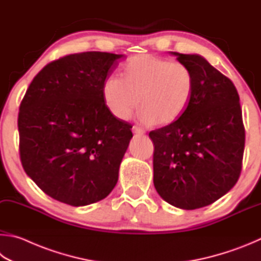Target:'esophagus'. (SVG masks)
Instances as JSON below:
<instances>
[{"mask_svg":"<svg viewBox=\"0 0 261 261\" xmlns=\"http://www.w3.org/2000/svg\"><path fill=\"white\" fill-rule=\"evenodd\" d=\"M133 133L136 134V135H143V134L145 133V132H144V129H142V128H141V127L134 126V127H133Z\"/></svg>","mask_w":261,"mask_h":261,"instance_id":"esophagus-1","label":"esophagus"}]
</instances>
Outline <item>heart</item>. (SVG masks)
<instances>
[{
    "label": "heart",
    "instance_id": "1",
    "mask_svg": "<svg viewBox=\"0 0 261 261\" xmlns=\"http://www.w3.org/2000/svg\"><path fill=\"white\" fill-rule=\"evenodd\" d=\"M195 89V76L184 63L143 54L128 59L121 79L109 76L102 86L109 112L127 120L138 108L144 123L166 126L175 122L188 108Z\"/></svg>",
    "mask_w": 261,
    "mask_h": 261
}]
</instances>
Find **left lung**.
<instances>
[{
	"label": "left lung",
	"instance_id": "left-lung-1",
	"mask_svg": "<svg viewBox=\"0 0 261 261\" xmlns=\"http://www.w3.org/2000/svg\"><path fill=\"white\" fill-rule=\"evenodd\" d=\"M172 54L191 68L195 89L175 122L149 133L154 145L153 185L173 206L196 210L236 185L245 129L240 96L229 77L198 55Z\"/></svg>",
	"mask_w": 261,
	"mask_h": 261
}]
</instances>
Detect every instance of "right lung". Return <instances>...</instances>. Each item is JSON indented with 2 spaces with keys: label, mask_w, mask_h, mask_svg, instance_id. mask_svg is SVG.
<instances>
[{
  "label": "right lung",
  "mask_w": 261,
  "mask_h": 261,
  "mask_svg": "<svg viewBox=\"0 0 261 261\" xmlns=\"http://www.w3.org/2000/svg\"><path fill=\"white\" fill-rule=\"evenodd\" d=\"M123 57L67 55L47 64L27 88L18 114L20 161L51 198L85 206L117 185L133 133L129 122L109 112L102 86Z\"/></svg>",
  "instance_id": "obj_1"
}]
</instances>
